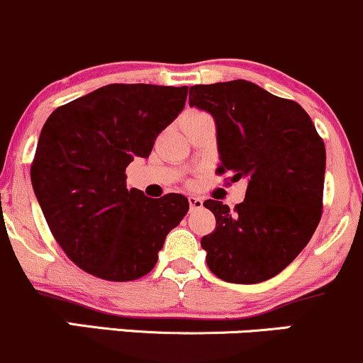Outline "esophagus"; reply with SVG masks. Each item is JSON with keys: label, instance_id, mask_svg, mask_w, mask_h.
<instances>
[{"label": "esophagus", "instance_id": "1", "mask_svg": "<svg viewBox=\"0 0 363 363\" xmlns=\"http://www.w3.org/2000/svg\"><path fill=\"white\" fill-rule=\"evenodd\" d=\"M188 201H189L191 210L201 208V206H203V200H201L200 196H188Z\"/></svg>", "mask_w": 363, "mask_h": 363}]
</instances>
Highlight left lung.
Instances as JSON below:
<instances>
[{
  "mask_svg": "<svg viewBox=\"0 0 363 363\" xmlns=\"http://www.w3.org/2000/svg\"><path fill=\"white\" fill-rule=\"evenodd\" d=\"M189 105L208 111L217 125V172L248 181L234 210L203 203L217 220L201 238L206 264L222 281L264 282L291 264L320 222L324 141L296 101L242 79L191 86Z\"/></svg>",
  "mask_w": 363,
  "mask_h": 363,
  "instance_id": "1",
  "label": "left lung"
}]
</instances>
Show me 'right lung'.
Wrapping results in <instances>:
<instances>
[{"mask_svg":"<svg viewBox=\"0 0 363 363\" xmlns=\"http://www.w3.org/2000/svg\"><path fill=\"white\" fill-rule=\"evenodd\" d=\"M186 96L188 86L108 84L58 106L43 125L30 165L35 198L63 252L91 276H146L188 213L182 194L153 200L125 184L127 165L150 157Z\"/></svg>","mask_w":363,"mask_h":363,"instance_id":"1","label":"right lung"}]
</instances>
